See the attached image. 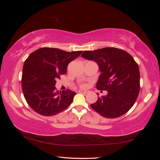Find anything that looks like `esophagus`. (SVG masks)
Returning a JSON list of instances; mask_svg holds the SVG:
<instances>
[{
  "label": "esophagus",
  "instance_id": "esophagus-1",
  "mask_svg": "<svg viewBox=\"0 0 160 160\" xmlns=\"http://www.w3.org/2000/svg\"><path fill=\"white\" fill-rule=\"evenodd\" d=\"M79 93H83V94L88 93V91H84V90H82V89H79Z\"/></svg>",
  "mask_w": 160,
  "mask_h": 160
}]
</instances>
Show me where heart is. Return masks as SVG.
Segmentation results:
<instances>
[{
  "mask_svg": "<svg viewBox=\"0 0 160 160\" xmlns=\"http://www.w3.org/2000/svg\"><path fill=\"white\" fill-rule=\"evenodd\" d=\"M81 87L82 88H86L87 87H88V84H86V83H82L81 85Z\"/></svg>",
  "mask_w": 160,
  "mask_h": 160,
  "instance_id": "heart-1",
  "label": "heart"
}]
</instances>
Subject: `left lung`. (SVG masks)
Wrapping results in <instances>:
<instances>
[{
  "label": "left lung",
  "mask_w": 160,
  "mask_h": 160,
  "mask_svg": "<svg viewBox=\"0 0 160 160\" xmlns=\"http://www.w3.org/2000/svg\"><path fill=\"white\" fill-rule=\"evenodd\" d=\"M81 56L98 62L101 74L97 83L98 90L108 94L98 98L91 108L107 118H117L133 107L140 91L138 65L123 49L106 47L85 51Z\"/></svg>",
  "instance_id": "8db88e82"
}]
</instances>
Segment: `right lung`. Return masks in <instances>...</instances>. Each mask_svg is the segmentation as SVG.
Here are the masks:
<instances>
[{"label": "right lung", "mask_w": 160, "mask_h": 160, "mask_svg": "<svg viewBox=\"0 0 160 160\" xmlns=\"http://www.w3.org/2000/svg\"><path fill=\"white\" fill-rule=\"evenodd\" d=\"M82 52L43 47L28 57L22 69V89L27 103L35 112L52 116L71 104L76 93L69 89L59 93L55 88L56 80L66 73L69 62Z\"/></svg>", "instance_id": "add662e5"}]
</instances>
